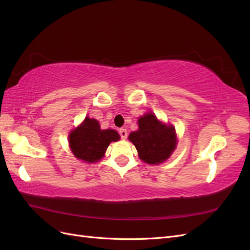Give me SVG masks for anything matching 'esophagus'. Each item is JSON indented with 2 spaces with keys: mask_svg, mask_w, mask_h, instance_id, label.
Listing matches in <instances>:
<instances>
[{
  "mask_svg": "<svg viewBox=\"0 0 250 250\" xmlns=\"http://www.w3.org/2000/svg\"><path fill=\"white\" fill-rule=\"evenodd\" d=\"M119 133L121 135V139L122 140H126L127 137H128V132L126 129H124V128H121V129L119 130Z\"/></svg>",
  "mask_w": 250,
  "mask_h": 250,
  "instance_id": "1",
  "label": "esophagus"
}]
</instances>
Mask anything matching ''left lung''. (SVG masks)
<instances>
[{
    "label": "left lung",
    "instance_id": "1",
    "mask_svg": "<svg viewBox=\"0 0 250 250\" xmlns=\"http://www.w3.org/2000/svg\"><path fill=\"white\" fill-rule=\"evenodd\" d=\"M139 129L128 139L138 150L139 157L150 165L162 164L173 153L177 145L175 128L158 120L153 112H146L138 120Z\"/></svg>",
    "mask_w": 250,
    "mask_h": 250
}]
</instances>
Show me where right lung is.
<instances>
[{"label": "right lung", "instance_id": "1", "mask_svg": "<svg viewBox=\"0 0 250 250\" xmlns=\"http://www.w3.org/2000/svg\"><path fill=\"white\" fill-rule=\"evenodd\" d=\"M120 140L113 129H101L99 122L86 117L84 121L69 134V144L75 157L86 163L102 160L111 142Z\"/></svg>", "mask_w": 250, "mask_h": 250}]
</instances>
